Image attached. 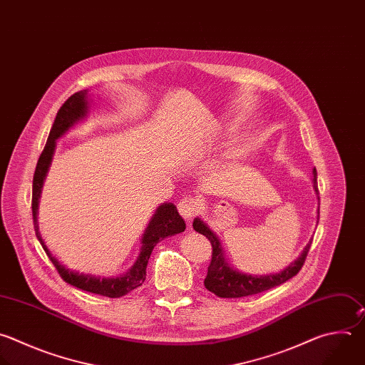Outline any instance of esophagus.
Returning a JSON list of instances; mask_svg holds the SVG:
<instances>
[{
	"label": "esophagus",
	"mask_w": 365,
	"mask_h": 365,
	"mask_svg": "<svg viewBox=\"0 0 365 365\" xmlns=\"http://www.w3.org/2000/svg\"><path fill=\"white\" fill-rule=\"evenodd\" d=\"M178 210L186 220H190L199 210V202L192 196H186L178 203Z\"/></svg>",
	"instance_id": "obj_1"
}]
</instances>
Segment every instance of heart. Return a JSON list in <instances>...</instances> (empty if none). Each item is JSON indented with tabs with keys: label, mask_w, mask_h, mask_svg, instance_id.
Masks as SVG:
<instances>
[{
	"label": "heart",
	"mask_w": 365,
	"mask_h": 365,
	"mask_svg": "<svg viewBox=\"0 0 365 365\" xmlns=\"http://www.w3.org/2000/svg\"><path fill=\"white\" fill-rule=\"evenodd\" d=\"M247 153H248L247 145L240 143V142L235 143V145L230 148V152H229L230 158H233V159H242V158H245Z\"/></svg>",
	"instance_id": "b5f03b06"
}]
</instances>
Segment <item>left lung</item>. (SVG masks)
Masks as SVG:
<instances>
[{"label":"left lung","instance_id":"8db88e82","mask_svg":"<svg viewBox=\"0 0 365 365\" xmlns=\"http://www.w3.org/2000/svg\"><path fill=\"white\" fill-rule=\"evenodd\" d=\"M312 183H314V190L318 196L315 169L312 170ZM318 200H319V196H318ZM318 217H319V209L317 215V223H318ZM193 229L205 235L212 244V261H210V265L207 267L205 287L206 289H209L210 292H213L220 298H242L248 295H255L287 282L301 271L312 242L311 239L307 244V247L304 248V251L301 252V255L284 271L278 274H268V275H251V274L240 272L226 261L225 251L220 245L219 236L207 226L206 222H203L200 217H195Z\"/></svg>","mask_w":365,"mask_h":365}]
</instances>
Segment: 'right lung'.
Wrapping results in <instances>:
<instances>
[{"instance_id":"add662e5","label":"right lung","mask_w":365,"mask_h":365,"mask_svg":"<svg viewBox=\"0 0 365 365\" xmlns=\"http://www.w3.org/2000/svg\"><path fill=\"white\" fill-rule=\"evenodd\" d=\"M91 107V98L88 94V90H81L74 93L71 97L66 100V103L60 107L57 111L56 120L53 123V128L50 130L46 148L37 162L34 179H33V220H34V230L36 236L40 240L43 250L46 251L47 257L51 259L54 267L57 268L61 278L83 291L108 297V298H118L129 294L130 291L139 288L145 279H146V268L149 258L152 255L153 248L158 245V242L163 240L168 236H173L176 233H180L186 229V223L179 215L176 206L173 203H163L160 205L153 216L150 217L148 227L145 229L140 240V254L133 264V267L123 275L118 277H96L91 274H80L77 271H73L63 265L47 248L46 242L38 230V205L41 197L43 185L46 180V176L48 173V169L51 166V160L54 156L56 145L60 138H63L73 126L78 125L80 121L87 118Z\"/></svg>"}]
</instances>
